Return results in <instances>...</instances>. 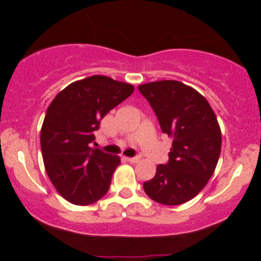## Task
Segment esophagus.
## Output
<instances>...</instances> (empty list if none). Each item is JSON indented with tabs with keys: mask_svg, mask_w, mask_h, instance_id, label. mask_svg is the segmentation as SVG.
<instances>
[{
	"mask_svg": "<svg viewBox=\"0 0 261 261\" xmlns=\"http://www.w3.org/2000/svg\"><path fill=\"white\" fill-rule=\"evenodd\" d=\"M125 160L130 163H136V162L140 161V157H125Z\"/></svg>",
	"mask_w": 261,
	"mask_h": 261,
	"instance_id": "esophagus-1",
	"label": "esophagus"
}]
</instances>
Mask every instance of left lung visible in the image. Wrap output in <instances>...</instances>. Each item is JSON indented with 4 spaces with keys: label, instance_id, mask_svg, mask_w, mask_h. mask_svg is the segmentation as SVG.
Returning a JSON list of instances; mask_svg holds the SVG:
<instances>
[{
    "label": "left lung",
    "instance_id": "8db88e82",
    "mask_svg": "<svg viewBox=\"0 0 261 261\" xmlns=\"http://www.w3.org/2000/svg\"><path fill=\"white\" fill-rule=\"evenodd\" d=\"M157 115L163 134L173 139L169 161L143 182L147 195L162 205H180L195 197L214 174L221 153V128L208 101L178 81L139 86Z\"/></svg>",
    "mask_w": 261,
    "mask_h": 261
}]
</instances>
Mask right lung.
I'll return each mask as SVG.
<instances>
[{"label": "right lung", "instance_id": "right-lung-1", "mask_svg": "<svg viewBox=\"0 0 261 261\" xmlns=\"http://www.w3.org/2000/svg\"><path fill=\"white\" fill-rule=\"evenodd\" d=\"M134 86L91 76L66 87L46 110L40 131L44 166L60 195L73 205H91L108 193L118 155L92 148L94 131Z\"/></svg>", "mask_w": 261, "mask_h": 261}]
</instances>
